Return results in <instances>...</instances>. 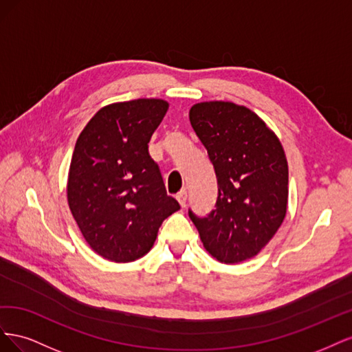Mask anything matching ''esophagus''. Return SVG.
Listing matches in <instances>:
<instances>
[{
    "label": "esophagus",
    "instance_id": "1",
    "mask_svg": "<svg viewBox=\"0 0 352 352\" xmlns=\"http://www.w3.org/2000/svg\"><path fill=\"white\" fill-rule=\"evenodd\" d=\"M186 197H188L186 189H182V190H180V192L176 195V198H177V201H179V204L182 206V207L186 206Z\"/></svg>",
    "mask_w": 352,
    "mask_h": 352
}]
</instances>
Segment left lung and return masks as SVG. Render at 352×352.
Returning <instances> with one entry per match:
<instances>
[{"label":"left lung","instance_id":"obj_1","mask_svg":"<svg viewBox=\"0 0 352 352\" xmlns=\"http://www.w3.org/2000/svg\"><path fill=\"white\" fill-rule=\"evenodd\" d=\"M189 120L214 166L216 210L189 217L204 248L220 263L252 258L280 228L287 207V162L279 138L250 109L198 102Z\"/></svg>","mask_w":352,"mask_h":352}]
</instances>
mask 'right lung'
I'll return each instance as SVG.
<instances>
[{
    "mask_svg": "<svg viewBox=\"0 0 352 352\" xmlns=\"http://www.w3.org/2000/svg\"><path fill=\"white\" fill-rule=\"evenodd\" d=\"M167 109L168 102L157 98L105 105L74 145L69 207L85 241L105 260L144 257L164 219L180 208L148 153Z\"/></svg>",
    "mask_w": 352,
    "mask_h": 352,
    "instance_id": "add662e5",
    "label": "right lung"
}]
</instances>
